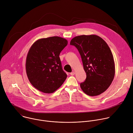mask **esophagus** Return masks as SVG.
Returning <instances> with one entry per match:
<instances>
[{
  "instance_id": "34e87169",
  "label": "esophagus",
  "mask_w": 133,
  "mask_h": 133,
  "mask_svg": "<svg viewBox=\"0 0 133 133\" xmlns=\"http://www.w3.org/2000/svg\"><path fill=\"white\" fill-rule=\"evenodd\" d=\"M70 75H71V76H74V75H75V72H74V71L71 72L70 73Z\"/></svg>"
}]
</instances>
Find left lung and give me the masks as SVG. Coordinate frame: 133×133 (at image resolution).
Returning <instances> with one entry per match:
<instances>
[{
    "label": "left lung",
    "instance_id": "8db88e82",
    "mask_svg": "<svg viewBox=\"0 0 133 133\" xmlns=\"http://www.w3.org/2000/svg\"><path fill=\"white\" fill-rule=\"evenodd\" d=\"M70 45L78 50L86 73L80 83L82 90L89 96H98L111 85L115 75V64L107 43L100 36L82 35L74 37Z\"/></svg>",
    "mask_w": 133,
    "mask_h": 133
}]
</instances>
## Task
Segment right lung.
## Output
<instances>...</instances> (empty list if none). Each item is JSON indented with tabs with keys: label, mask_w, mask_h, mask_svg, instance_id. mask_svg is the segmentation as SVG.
Returning <instances> with one entry per match:
<instances>
[{
	"label": "right lung",
	"mask_w": 133,
	"mask_h": 133,
	"mask_svg": "<svg viewBox=\"0 0 133 133\" xmlns=\"http://www.w3.org/2000/svg\"><path fill=\"white\" fill-rule=\"evenodd\" d=\"M67 44L65 38L52 36L40 38L32 44L25 68L29 81L38 90L53 93L66 80L67 76L62 69L59 54Z\"/></svg>",
	"instance_id": "obj_1"
}]
</instances>
